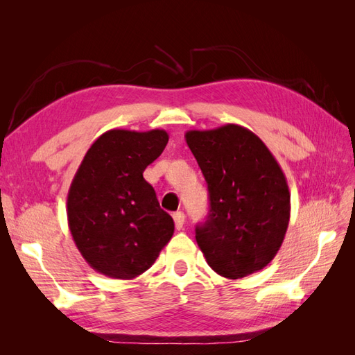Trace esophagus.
<instances>
[{
	"instance_id": "34e87169",
	"label": "esophagus",
	"mask_w": 355,
	"mask_h": 355,
	"mask_svg": "<svg viewBox=\"0 0 355 355\" xmlns=\"http://www.w3.org/2000/svg\"><path fill=\"white\" fill-rule=\"evenodd\" d=\"M173 219H175V225H176V230L180 231L182 228H184V223H185V214L182 211H176L173 214Z\"/></svg>"
}]
</instances>
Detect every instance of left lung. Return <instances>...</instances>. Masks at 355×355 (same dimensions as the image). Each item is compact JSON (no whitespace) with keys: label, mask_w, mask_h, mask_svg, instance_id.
<instances>
[{"label":"left lung","mask_w":355,"mask_h":355,"mask_svg":"<svg viewBox=\"0 0 355 355\" xmlns=\"http://www.w3.org/2000/svg\"><path fill=\"white\" fill-rule=\"evenodd\" d=\"M185 141L207 182L210 210L196 239L209 266L237 280L261 271L280 250L290 192L280 164L249 128L189 130Z\"/></svg>","instance_id":"8db88e82"}]
</instances>
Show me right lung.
<instances>
[{"label": "right lung", "mask_w": 355, "mask_h": 355, "mask_svg": "<svg viewBox=\"0 0 355 355\" xmlns=\"http://www.w3.org/2000/svg\"><path fill=\"white\" fill-rule=\"evenodd\" d=\"M168 142L166 130L114 128L96 139L68 192V227L94 271L133 280L153 266L175 232L145 168Z\"/></svg>", "instance_id": "add662e5"}]
</instances>
